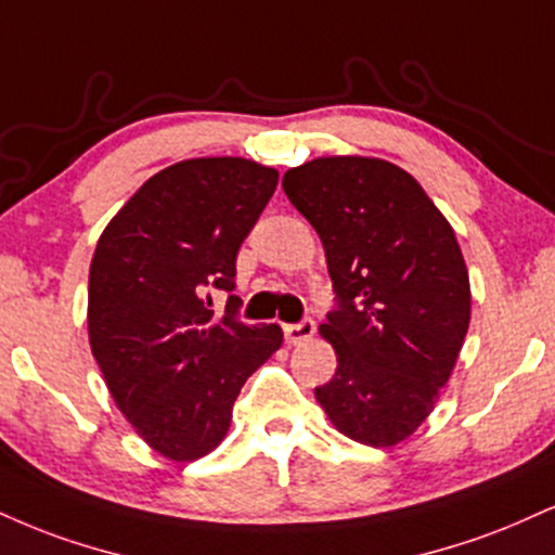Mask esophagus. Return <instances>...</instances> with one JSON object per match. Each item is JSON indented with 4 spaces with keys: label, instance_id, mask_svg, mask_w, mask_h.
Masks as SVG:
<instances>
[{
    "label": "esophagus",
    "instance_id": "obj_1",
    "mask_svg": "<svg viewBox=\"0 0 555 555\" xmlns=\"http://www.w3.org/2000/svg\"><path fill=\"white\" fill-rule=\"evenodd\" d=\"M312 333H315V320H312V318H302V320H299V323L284 325L286 344H305V341H310Z\"/></svg>",
    "mask_w": 555,
    "mask_h": 555
}]
</instances>
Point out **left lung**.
Wrapping results in <instances>:
<instances>
[{"label": "left lung", "mask_w": 555, "mask_h": 555, "mask_svg": "<svg viewBox=\"0 0 555 555\" xmlns=\"http://www.w3.org/2000/svg\"><path fill=\"white\" fill-rule=\"evenodd\" d=\"M284 193L315 227L336 307L320 333L338 357L315 387L338 431L392 447L422 426L470 323V282L442 211L416 178L372 157H318Z\"/></svg>", "instance_id": "left-lung-1"}]
</instances>
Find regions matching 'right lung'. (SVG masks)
Returning a JSON list of instances; mask_svg holds the SVG:
<instances>
[{
	"instance_id": "obj_1",
	"label": "right lung",
	"mask_w": 555,
	"mask_h": 555,
	"mask_svg": "<svg viewBox=\"0 0 555 555\" xmlns=\"http://www.w3.org/2000/svg\"><path fill=\"white\" fill-rule=\"evenodd\" d=\"M279 183L243 157L159 170L98 240L87 328L113 400L152 450L191 463L230 429L253 372L284 341L276 323L237 320L235 260ZM211 288L227 291L214 319Z\"/></svg>"
}]
</instances>
